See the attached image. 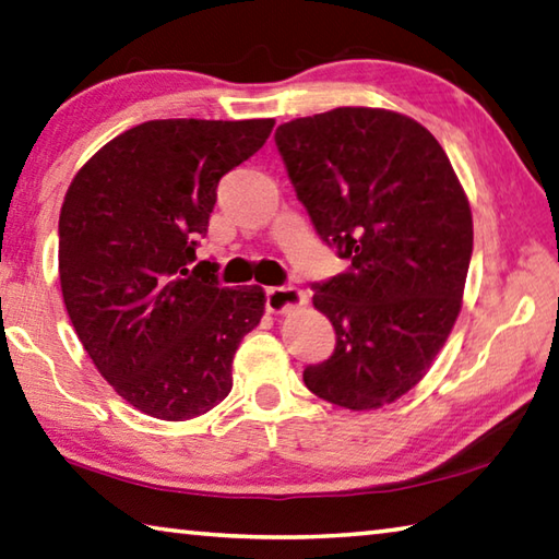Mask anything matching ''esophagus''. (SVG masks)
I'll return each instance as SVG.
<instances>
[{
    "instance_id": "esophagus-1",
    "label": "esophagus",
    "mask_w": 559,
    "mask_h": 559,
    "mask_svg": "<svg viewBox=\"0 0 559 559\" xmlns=\"http://www.w3.org/2000/svg\"><path fill=\"white\" fill-rule=\"evenodd\" d=\"M306 293L298 290V288H290V286H273L266 288V310L269 312H290L293 308H298L306 302Z\"/></svg>"
}]
</instances>
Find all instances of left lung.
<instances>
[{
	"label": "left lung",
	"mask_w": 559,
	"mask_h": 559,
	"mask_svg": "<svg viewBox=\"0 0 559 559\" xmlns=\"http://www.w3.org/2000/svg\"><path fill=\"white\" fill-rule=\"evenodd\" d=\"M276 146L320 239L349 269L314 283L337 344L302 371L340 408L377 411L432 367L462 310L474 227L444 148L389 109L337 107L286 121Z\"/></svg>",
	"instance_id": "obj_1"
}]
</instances>
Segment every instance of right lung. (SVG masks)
<instances>
[{
	"label": "right lung",
	"mask_w": 559,
	"mask_h": 559,
	"mask_svg": "<svg viewBox=\"0 0 559 559\" xmlns=\"http://www.w3.org/2000/svg\"><path fill=\"white\" fill-rule=\"evenodd\" d=\"M273 119H154L78 170L58 222L68 318L107 383L136 411L190 420L231 391V359L263 288H225L195 261L219 178L266 144Z\"/></svg>",
	"instance_id": "obj_1"
}]
</instances>
